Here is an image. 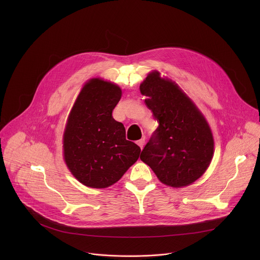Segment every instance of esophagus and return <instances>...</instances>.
<instances>
[{"mask_svg":"<svg viewBox=\"0 0 260 260\" xmlns=\"http://www.w3.org/2000/svg\"><path fill=\"white\" fill-rule=\"evenodd\" d=\"M137 144L140 146V148L141 149H143V147H144V144H145V139L143 138V139H141V140H139V141H137Z\"/></svg>","mask_w":260,"mask_h":260,"instance_id":"esophagus-1","label":"esophagus"}]
</instances>
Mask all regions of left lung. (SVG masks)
<instances>
[{
	"mask_svg": "<svg viewBox=\"0 0 260 260\" xmlns=\"http://www.w3.org/2000/svg\"><path fill=\"white\" fill-rule=\"evenodd\" d=\"M158 127L141 153L159 181L184 187L206 172L214 153L211 128L194 103L175 82L153 71L140 85Z\"/></svg>",
	"mask_w": 260,
	"mask_h": 260,
	"instance_id": "8db88e82",
	"label": "left lung"
}]
</instances>
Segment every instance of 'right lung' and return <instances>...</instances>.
<instances>
[{
    "instance_id": "1",
    "label": "right lung",
    "mask_w": 260,
    "mask_h": 260,
    "mask_svg": "<svg viewBox=\"0 0 260 260\" xmlns=\"http://www.w3.org/2000/svg\"><path fill=\"white\" fill-rule=\"evenodd\" d=\"M121 88L100 78L81 89L63 132V159L72 175L91 188L116 183L139 158L141 148L125 139V128L112 116Z\"/></svg>"
}]
</instances>
